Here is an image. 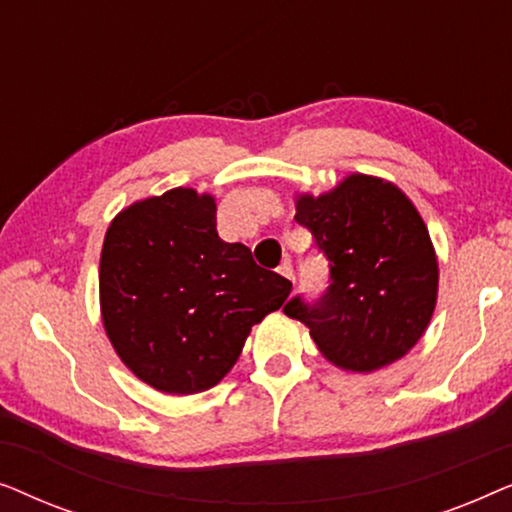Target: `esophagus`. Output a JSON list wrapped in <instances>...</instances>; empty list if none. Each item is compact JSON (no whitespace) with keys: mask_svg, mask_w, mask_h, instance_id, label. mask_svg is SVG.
<instances>
[{"mask_svg":"<svg viewBox=\"0 0 512 512\" xmlns=\"http://www.w3.org/2000/svg\"><path fill=\"white\" fill-rule=\"evenodd\" d=\"M277 272H279V275H282V277L289 279V282H293V265H291V261H284V263L277 268Z\"/></svg>","mask_w":512,"mask_h":512,"instance_id":"34e87169","label":"esophagus"}]
</instances>
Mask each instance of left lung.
<instances>
[{
  "label": "left lung",
  "mask_w": 512,
  "mask_h": 512,
  "mask_svg": "<svg viewBox=\"0 0 512 512\" xmlns=\"http://www.w3.org/2000/svg\"><path fill=\"white\" fill-rule=\"evenodd\" d=\"M296 221L331 261V286L314 305L293 298L286 317L310 328L319 352L347 373L403 359L438 300V256L412 200L387 179L354 172L321 195L298 193Z\"/></svg>",
  "instance_id": "1"
}]
</instances>
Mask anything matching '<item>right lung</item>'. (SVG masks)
<instances>
[{
	"label": "right lung",
	"mask_w": 512,
	"mask_h": 512,
	"mask_svg": "<svg viewBox=\"0 0 512 512\" xmlns=\"http://www.w3.org/2000/svg\"><path fill=\"white\" fill-rule=\"evenodd\" d=\"M291 282L216 233V200L172 188L111 219L100 256L104 333L144 384L191 396L219 384L251 326L279 310Z\"/></svg>",
	"instance_id": "right-lung-1"
}]
</instances>
